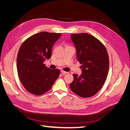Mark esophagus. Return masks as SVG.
<instances>
[{
  "label": "esophagus",
  "instance_id": "esophagus-1",
  "mask_svg": "<svg viewBox=\"0 0 130 130\" xmlns=\"http://www.w3.org/2000/svg\"><path fill=\"white\" fill-rule=\"evenodd\" d=\"M61 73H62V74L63 75H65V74L68 73V72H65V71H64V70H61Z\"/></svg>",
  "mask_w": 130,
  "mask_h": 130
}]
</instances>
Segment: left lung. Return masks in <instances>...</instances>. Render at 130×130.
<instances>
[{
    "label": "left lung",
    "mask_w": 130,
    "mask_h": 130,
    "mask_svg": "<svg viewBox=\"0 0 130 130\" xmlns=\"http://www.w3.org/2000/svg\"><path fill=\"white\" fill-rule=\"evenodd\" d=\"M71 38L76 49L77 60L82 64V74L80 76L73 74L70 89L80 97L93 96L103 87L107 76V51L103 43L88 34H73Z\"/></svg>",
    "instance_id": "1"
}]
</instances>
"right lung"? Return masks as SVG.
Instances as JSON below:
<instances>
[{"instance_id": "right-lung-1", "label": "right lung", "mask_w": 130, "mask_h": 130, "mask_svg": "<svg viewBox=\"0 0 130 130\" xmlns=\"http://www.w3.org/2000/svg\"><path fill=\"white\" fill-rule=\"evenodd\" d=\"M61 34L41 32L27 38L19 49L17 68L21 83L27 92L41 95L48 92L60 70L48 68L44 62L51 57L54 43Z\"/></svg>"}]
</instances>
